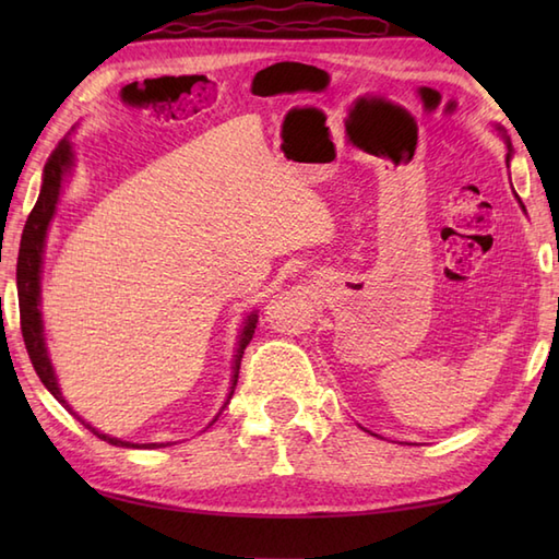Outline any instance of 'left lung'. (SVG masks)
Masks as SVG:
<instances>
[{
	"instance_id": "1",
	"label": "left lung",
	"mask_w": 559,
	"mask_h": 559,
	"mask_svg": "<svg viewBox=\"0 0 559 559\" xmlns=\"http://www.w3.org/2000/svg\"><path fill=\"white\" fill-rule=\"evenodd\" d=\"M507 160H509V153H507Z\"/></svg>"
}]
</instances>
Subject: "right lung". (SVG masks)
<instances>
[{
    "mask_svg": "<svg viewBox=\"0 0 559 559\" xmlns=\"http://www.w3.org/2000/svg\"><path fill=\"white\" fill-rule=\"evenodd\" d=\"M71 165V146L69 141L62 139L55 146V151L50 153V158L45 163V173H43V189L40 197L35 201V206L31 211V216L26 221V228H23L21 235V247H19V264H16V286H19V312H21V334H23V343H26L28 358L38 372L40 382L47 386V391L62 403L67 411H71L67 406V401L62 399V391L57 386V379L52 372L50 358H47V348H45V338H43V322H40V264H43V245H45V235H47V225L52 221L55 213V204L59 197V189H62V180L64 173L69 170ZM257 329V314H249L245 329H242V338H240V348H237L235 355V374H233V389L237 384V372H240V360L242 353L247 348V343L252 341ZM233 396V391H230ZM76 415V413H71ZM79 418V415H76ZM81 420V418H79ZM83 425L88 427L93 435H98L103 442H110L115 447H129V449H139L129 442H122L117 437H108L98 432L96 427H91L86 420H81ZM163 444H144L141 449H156Z\"/></svg>",
    "mask_w": 559,
    "mask_h": 559,
    "instance_id": "right-lung-1",
    "label": "right lung"
}]
</instances>
